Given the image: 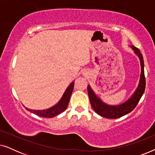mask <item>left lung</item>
<instances>
[{
    "label": "left lung",
    "instance_id": "obj_1",
    "mask_svg": "<svg viewBox=\"0 0 155 155\" xmlns=\"http://www.w3.org/2000/svg\"><path fill=\"white\" fill-rule=\"evenodd\" d=\"M134 53L138 56L140 61L141 74L138 86L133 94L125 102L118 105H109L105 104L97 96L94 91L92 90L90 85L87 86V91L92 107L97 114L99 116L107 118H118L130 113L135 109L140 99L143 96L145 90V78L144 73V61L143 55L138 48L131 46Z\"/></svg>",
    "mask_w": 155,
    "mask_h": 155
}]
</instances>
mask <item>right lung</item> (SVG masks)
Wrapping results in <instances>:
<instances>
[{
  "instance_id": "add662e5",
  "label": "right lung",
  "mask_w": 155,
  "mask_h": 155,
  "mask_svg": "<svg viewBox=\"0 0 155 155\" xmlns=\"http://www.w3.org/2000/svg\"><path fill=\"white\" fill-rule=\"evenodd\" d=\"M74 88V82H72L71 84L65 90L64 94H63L62 97L60 99V101L56 104V105L48 108L47 109L43 110H32L29 109L28 108H26L27 111H29L31 113L36 114L38 116H41L44 118H52L54 117L61 113H62L67 109L68 105L70 98L73 92Z\"/></svg>"
}]
</instances>
